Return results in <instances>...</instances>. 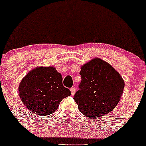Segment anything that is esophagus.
<instances>
[{"instance_id":"esophagus-1","label":"esophagus","mask_w":146,"mask_h":146,"mask_svg":"<svg viewBox=\"0 0 146 146\" xmlns=\"http://www.w3.org/2000/svg\"><path fill=\"white\" fill-rule=\"evenodd\" d=\"M70 91H71V94L72 95H74V94H75V92H76V90H75V89L74 88H71V89H70Z\"/></svg>"}]
</instances>
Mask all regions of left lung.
Here are the masks:
<instances>
[{
    "mask_svg": "<svg viewBox=\"0 0 146 146\" xmlns=\"http://www.w3.org/2000/svg\"><path fill=\"white\" fill-rule=\"evenodd\" d=\"M81 82L74 96L79 111L89 118L106 115L121 98L125 82L110 64L94 58L81 67Z\"/></svg>",
    "mask_w": 146,
    "mask_h": 146,
    "instance_id": "obj_1",
    "label": "left lung"
}]
</instances>
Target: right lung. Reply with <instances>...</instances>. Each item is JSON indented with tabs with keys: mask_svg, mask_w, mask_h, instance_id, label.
Instances as JSON below:
<instances>
[{
	"mask_svg": "<svg viewBox=\"0 0 146 146\" xmlns=\"http://www.w3.org/2000/svg\"><path fill=\"white\" fill-rule=\"evenodd\" d=\"M19 91L26 108L40 116L56 112L60 101L71 95L70 90L63 86L61 74L53 66L30 70L21 80Z\"/></svg>",
	"mask_w": 146,
	"mask_h": 146,
	"instance_id": "add662e5",
	"label": "right lung"
}]
</instances>
